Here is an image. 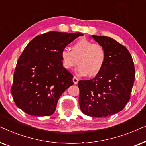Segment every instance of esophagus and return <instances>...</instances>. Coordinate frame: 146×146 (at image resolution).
I'll return each mask as SVG.
<instances>
[{
    "label": "esophagus",
    "instance_id": "esophagus-1",
    "mask_svg": "<svg viewBox=\"0 0 146 146\" xmlns=\"http://www.w3.org/2000/svg\"><path fill=\"white\" fill-rule=\"evenodd\" d=\"M72 80H73V82H74V84H77L79 80H78V78H76V76H74Z\"/></svg>",
    "mask_w": 146,
    "mask_h": 146
}]
</instances>
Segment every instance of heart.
<instances>
[{
  "instance_id": "1",
  "label": "heart",
  "mask_w": 146,
  "mask_h": 146,
  "mask_svg": "<svg viewBox=\"0 0 146 146\" xmlns=\"http://www.w3.org/2000/svg\"><path fill=\"white\" fill-rule=\"evenodd\" d=\"M60 56L64 68L70 70L78 62V72L80 75L88 74L90 77L100 72L106 58L105 50L100 44H94L86 38L76 42L72 46V51L67 48L63 49Z\"/></svg>"
}]
</instances>
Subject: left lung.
Returning <instances> with one entry per match:
<instances>
[{"mask_svg":"<svg viewBox=\"0 0 146 146\" xmlns=\"http://www.w3.org/2000/svg\"><path fill=\"white\" fill-rule=\"evenodd\" d=\"M92 36L104 48L106 58L94 78L78 83L80 107L88 116L106 117L122 110L130 99L134 64L128 50L116 40L103 36Z\"/></svg>","mask_w":146,"mask_h":146,"instance_id":"obj_1","label":"left lung"}]
</instances>
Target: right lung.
<instances>
[{"label": "right lung", "mask_w": 146, "mask_h": 146, "mask_svg": "<svg viewBox=\"0 0 146 146\" xmlns=\"http://www.w3.org/2000/svg\"><path fill=\"white\" fill-rule=\"evenodd\" d=\"M80 33L50 31L30 42L18 60L11 93L16 105L27 114L48 116L73 76L63 67L60 53Z\"/></svg>", "instance_id": "right-lung-1"}]
</instances>
